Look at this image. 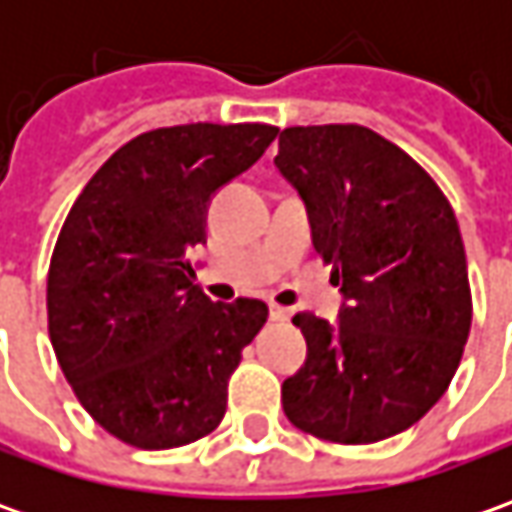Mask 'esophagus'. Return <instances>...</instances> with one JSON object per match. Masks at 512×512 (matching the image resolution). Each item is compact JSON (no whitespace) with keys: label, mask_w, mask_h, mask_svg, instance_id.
<instances>
[{"label":"esophagus","mask_w":512,"mask_h":512,"mask_svg":"<svg viewBox=\"0 0 512 512\" xmlns=\"http://www.w3.org/2000/svg\"><path fill=\"white\" fill-rule=\"evenodd\" d=\"M290 316H293V307L270 305V319H273V322H287Z\"/></svg>","instance_id":"obj_1"}]
</instances>
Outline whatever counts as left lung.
I'll use <instances>...</instances> for the list:
<instances>
[{"label": "left lung", "mask_w": 512, "mask_h": 512, "mask_svg": "<svg viewBox=\"0 0 512 512\" xmlns=\"http://www.w3.org/2000/svg\"><path fill=\"white\" fill-rule=\"evenodd\" d=\"M276 168L347 299L339 325L293 316L307 359L282 384L285 416L325 442L390 439L462 362L473 299L456 213L416 159L362 125L285 128Z\"/></svg>", "instance_id": "left-lung-1"}]
</instances>
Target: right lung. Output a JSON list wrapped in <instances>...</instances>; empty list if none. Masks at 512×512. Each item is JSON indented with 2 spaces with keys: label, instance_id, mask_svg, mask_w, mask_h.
<instances>
[{
  "label": "right lung",
  "instance_id": "1",
  "mask_svg": "<svg viewBox=\"0 0 512 512\" xmlns=\"http://www.w3.org/2000/svg\"><path fill=\"white\" fill-rule=\"evenodd\" d=\"M279 128L176 125L130 139L90 176L48 270V333L76 399L119 442L168 450L216 430L267 305L210 302L190 265L213 193Z\"/></svg>",
  "mask_w": 512,
  "mask_h": 512
}]
</instances>
